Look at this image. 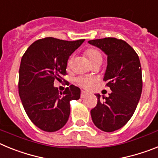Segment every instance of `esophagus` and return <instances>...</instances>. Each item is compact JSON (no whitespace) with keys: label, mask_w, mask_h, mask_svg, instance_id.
Instances as JSON below:
<instances>
[{"label":"esophagus","mask_w":158,"mask_h":158,"mask_svg":"<svg viewBox=\"0 0 158 158\" xmlns=\"http://www.w3.org/2000/svg\"><path fill=\"white\" fill-rule=\"evenodd\" d=\"M87 95L88 93H86L85 91H81V98H84V97H85Z\"/></svg>","instance_id":"1"}]
</instances>
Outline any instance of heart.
<instances>
[{"label":"heart","instance_id":"1","mask_svg":"<svg viewBox=\"0 0 158 158\" xmlns=\"http://www.w3.org/2000/svg\"><path fill=\"white\" fill-rule=\"evenodd\" d=\"M85 55L89 58V62H91L93 65H98V64H101L102 60H103V57L99 51L98 49L94 48V47H90L88 48L87 50L85 51L84 52ZM67 69H72L73 67V58H69V60L67 61ZM95 80L94 78L89 77H78L76 79V82L78 85L80 87L83 88V89H89L93 86V83H94Z\"/></svg>","mask_w":158,"mask_h":158}]
</instances>
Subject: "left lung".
Segmentation results:
<instances>
[{"label": "left lung", "mask_w": 158, "mask_h": 158, "mask_svg": "<svg viewBox=\"0 0 158 158\" xmlns=\"http://www.w3.org/2000/svg\"><path fill=\"white\" fill-rule=\"evenodd\" d=\"M107 55L104 81L111 93L100 99L91 110L96 127L105 132L120 129L131 119L136 109L142 90V68L139 55L127 43L116 38L89 40Z\"/></svg>", "instance_id": "left-lung-1"}]
</instances>
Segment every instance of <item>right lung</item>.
<instances>
[{"mask_svg": "<svg viewBox=\"0 0 158 158\" xmlns=\"http://www.w3.org/2000/svg\"><path fill=\"white\" fill-rule=\"evenodd\" d=\"M85 40L66 41L47 37L36 40L25 51L19 70V95L27 116L47 132L65 126L70 113L69 101L80 99L81 89L73 85L58 92L55 80L65 81L66 64Z\"/></svg>", "mask_w": 158, "mask_h": 158, "instance_id": "1", "label": "right lung"}]
</instances>
